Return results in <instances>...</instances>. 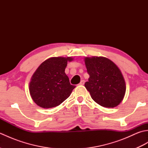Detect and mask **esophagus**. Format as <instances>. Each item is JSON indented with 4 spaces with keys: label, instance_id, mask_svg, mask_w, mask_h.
Returning <instances> with one entry per match:
<instances>
[{
    "label": "esophagus",
    "instance_id": "34e87169",
    "mask_svg": "<svg viewBox=\"0 0 148 148\" xmlns=\"http://www.w3.org/2000/svg\"><path fill=\"white\" fill-rule=\"evenodd\" d=\"M84 80H81L80 83L79 84V85H84Z\"/></svg>",
    "mask_w": 148,
    "mask_h": 148
}]
</instances>
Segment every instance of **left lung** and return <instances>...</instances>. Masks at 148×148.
<instances>
[{"instance_id":"obj_1","label":"left lung","mask_w":148,"mask_h":148,"mask_svg":"<svg viewBox=\"0 0 148 148\" xmlns=\"http://www.w3.org/2000/svg\"><path fill=\"white\" fill-rule=\"evenodd\" d=\"M90 77L85 83L92 99L105 108H114L123 99L126 86L119 68L104 57L86 58L84 60Z\"/></svg>"}]
</instances>
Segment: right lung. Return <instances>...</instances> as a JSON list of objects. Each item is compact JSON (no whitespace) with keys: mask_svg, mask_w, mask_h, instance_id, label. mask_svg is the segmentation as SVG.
<instances>
[{"mask_svg":"<svg viewBox=\"0 0 148 148\" xmlns=\"http://www.w3.org/2000/svg\"><path fill=\"white\" fill-rule=\"evenodd\" d=\"M71 57H53L42 62L31 79L29 91L33 100L43 108L59 106L70 96L72 85L65 73Z\"/></svg>","mask_w":148,"mask_h":148,"instance_id":"obj_1","label":"right lung"}]
</instances>
